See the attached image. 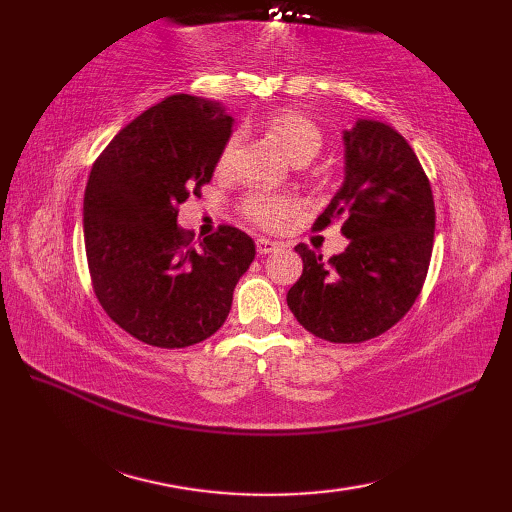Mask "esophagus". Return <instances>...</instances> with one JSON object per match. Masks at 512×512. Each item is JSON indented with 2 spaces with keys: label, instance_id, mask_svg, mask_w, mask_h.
<instances>
[{
  "label": "esophagus",
  "instance_id": "obj_1",
  "mask_svg": "<svg viewBox=\"0 0 512 512\" xmlns=\"http://www.w3.org/2000/svg\"><path fill=\"white\" fill-rule=\"evenodd\" d=\"M255 246H257L259 255H268V253H275V250H279V244L273 242V239H266V237H259Z\"/></svg>",
  "mask_w": 512,
  "mask_h": 512
}]
</instances>
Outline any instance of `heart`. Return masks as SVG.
Segmentation results:
<instances>
[{
	"mask_svg": "<svg viewBox=\"0 0 512 512\" xmlns=\"http://www.w3.org/2000/svg\"><path fill=\"white\" fill-rule=\"evenodd\" d=\"M264 125L268 132L277 138L281 149H284L292 160L299 162V165L312 160L323 147V132L319 125L314 123L310 116L297 110H279L268 114ZM237 145V136L228 138V143L224 145L220 154V160H217V171H231L237 154ZM295 209L297 202L292 200L290 195L266 189L250 191L242 200V204H239V213L244 215V220L264 228V231H277V228H281L290 220V215L295 213Z\"/></svg>",
	"mask_w": 512,
	"mask_h": 512,
	"instance_id": "obj_1",
	"label": "heart"
}]
</instances>
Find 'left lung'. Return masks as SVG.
<instances>
[{
    "label": "left lung",
    "mask_w": 512,
    "mask_h": 512,
    "mask_svg": "<svg viewBox=\"0 0 512 512\" xmlns=\"http://www.w3.org/2000/svg\"><path fill=\"white\" fill-rule=\"evenodd\" d=\"M345 140V180L314 228L341 220L350 244L325 262L295 246L303 273L288 290L297 321L330 343H363L396 325L427 279L436 206L427 173L396 129L358 121Z\"/></svg>",
    "instance_id": "1"
}]
</instances>
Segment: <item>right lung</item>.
I'll return each instance as SVG.
<instances>
[{
    "mask_svg": "<svg viewBox=\"0 0 512 512\" xmlns=\"http://www.w3.org/2000/svg\"><path fill=\"white\" fill-rule=\"evenodd\" d=\"M231 127L217 103L173 94L123 127L92 167L83 235L94 295L147 345L209 339L255 259V242L235 226L193 246L176 222L180 204L211 182Z\"/></svg>",
    "mask_w": 512,
    "mask_h": 512,
    "instance_id": "1",
    "label": "right lung"
}]
</instances>
